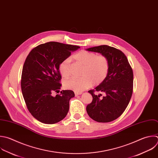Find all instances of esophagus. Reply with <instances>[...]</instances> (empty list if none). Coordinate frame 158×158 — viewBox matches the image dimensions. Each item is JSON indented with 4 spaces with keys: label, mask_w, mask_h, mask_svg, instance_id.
Segmentation results:
<instances>
[{
    "label": "esophagus",
    "mask_w": 158,
    "mask_h": 158,
    "mask_svg": "<svg viewBox=\"0 0 158 158\" xmlns=\"http://www.w3.org/2000/svg\"><path fill=\"white\" fill-rule=\"evenodd\" d=\"M75 95L76 96H77V95H81V94H82V92H75Z\"/></svg>",
    "instance_id": "34e87169"
}]
</instances>
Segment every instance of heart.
Returning a JSON list of instances; mask_svg holds the SVG:
<instances>
[{
	"label": "heart",
	"instance_id": "1",
	"mask_svg": "<svg viewBox=\"0 0 158 158\" xmlns=\"http://www.w3.org/2000/svg\"><path fill=\"white\" fill-rule=\"evenodd\" d=\"M73 59L83 66L81 77H70L64 81L65 88L81 92L89 87L92 84L98 85L107 76L109 70V61L104 55L97 56L92 52L81 50L73 56ZM69 59L63 60L59 66V71L64 77L69 76Z\"/></svg>",
	"mask_w": 158,
	"mask_h": 158
}]
</instances>
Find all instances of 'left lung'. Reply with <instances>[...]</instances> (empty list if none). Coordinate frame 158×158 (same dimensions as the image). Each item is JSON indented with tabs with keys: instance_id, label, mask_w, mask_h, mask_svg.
I'll list each match as a JSON object with an SVG mask.
<instances>
[{
	"instance_id": "left-lung-1",
	"label": "left lung",
	"mask_w": 158,
	"mask_h": 158,
	"mask_svg": "<svg viewBox=\"0 0 158 158\" xmlns=\"http://www.w3.org/2000/svg\"><path fill=\"white\" fill-rule=\"evenodd\" d=\"M106 56L109 61L107 77L94 89L88 92L92 96V102L86 107L89 116L94 120L107 123L115 120L125 111L133 92V73L127 56L123 52L108 45H100L86 49ZM95 91L106 94L100 98Z\"/></svg>"
}]
</instances>
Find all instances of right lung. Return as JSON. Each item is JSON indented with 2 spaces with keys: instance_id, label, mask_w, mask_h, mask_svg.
<instances>
[{
  "instance_id": "right-lung-1",
  "label": "right lung",
  "mask_w": 158,
  "mask_h": 158,
  "mask_svg": "<svg viewBox=\"0 0 158 158\" xmlns=\"http://www.w3.org/2000/svg\"><path fill=\"white\" fill-rule=\"evenodd\" d=\"M79 48L51 41L34 48L27 56L22 69V92L28 110L40 122L54 124L68 114L74 92L62 90L55 97L52 93L61 89L60 64Z\"/></svg>"
}]
</instances>
